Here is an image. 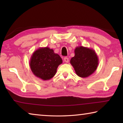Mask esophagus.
Instances as JSON below:
<instances>
[{
  "label": "esophagus",
  "instance_id": "34e87169",
  "mask_svg": "<svg viewBox=\"0 0 123 123\" xmlns=\"http://www.w3.org/2000/svg\"><path fill=\"white\" fill-rule=\"evenodd\" d=\"M64 61L65 62H66V63H68V62H69V59L67 57H65L64 58Z\"/></svg>",
  "mask_w": 123,
  "mask_h": 123
}]
</instances>
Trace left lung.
<instances>
[{
	"label": "left lung",
	"mask_w": 123,
	"mask_h": 123,
	"mask_svg": "<svg viewBox=\"0 0 123 123\" xmlns=\"http://www.w3.org/2000/svg\"><path fill=\"white\" fill-rule=\"evenodd\" d=\"M75 56L70 63L73 67L77 75L82 78L92 74L98 67V57L95 50L87 47L78 46L74 50Z\"/></svg>",
	"instance_id": "obj_1"
}]
</instances>
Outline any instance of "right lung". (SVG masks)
Returning a JSON list of instances; mask_svg holds the SVG:
<instances>
[{"instance_id":"right-lung-1","label":"right lung","mask_w":123,"mask_h":123,"mask_svg":"<svg viewBox=\"0 0 123 123\" xmlns=\"http://www.w3.org/2000/svg\"><path fill=\"white\" fill-rule=\"evenodd\" d=\"M62 63V60L59 54L48 47L39 48L33 53L29 61L33 74L44 81L53 78Z\"/></svg>"}]
</instances>
